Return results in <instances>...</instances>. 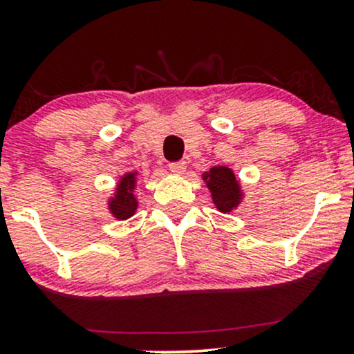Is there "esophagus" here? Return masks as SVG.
I'll return each instance as SVG.
<instances>
[{"mask_svg": "<svg viewBox=\"0 0 354 354\" xmlns=\"http://www.w3.org/2000/svg\"><path fill=\"white\" fill-rule=\"evenodd\" d=\"M169 169L174 174H183L186 171V163L185 161H174V163H169Z\"/></svg>", "mask_w": 354, "mask_h": 354, "instance_id": "obj_1", "label": "esophagus"}]
</instances>
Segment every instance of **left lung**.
<instances>
[{
	"mask_svg": "<svg viewBox=\"0 0 354 354\" xmlns=\"http://www.w3.org/2000/svg\"><path fill=\"white\" fill-rule=\"evenodd\" d=\"M208 186L211 200L221 213H231L243 201V189L236 174L228 166H213L209 171L201 174Z\"/></svg>",
	"mask_w": 354,
	"mask_h": 354,
	"instance_id": "obj_1",
	"label": "left lung"
}]
</instances>
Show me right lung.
<instances>
[{
    "label": "right lung",
    "instance_id": "add662e5",
    "mask_svg": "<svg viewBox=\"0 0 354 354\" xmlns=\"http://www.w3.org/2000/svg\"><path fill=\"white\" fill-rule=\"evenodd\" d=\"M140 173L129 171L124 173L116 183L115 193L109 196L108 209L113 214V218L124 221L131 218L138 209V198H136V183Z\"/></svg>",
    "mask_w": 354,
    "mask_h": 354
}]
</instances>
